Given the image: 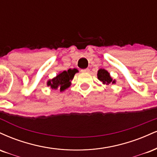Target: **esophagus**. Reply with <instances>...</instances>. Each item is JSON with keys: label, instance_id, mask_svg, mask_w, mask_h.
I'll return each instance as SVG.
<instances>
[{"label": "esophagus", "instance_id": "34e87169", "mask_svg": "<svg viewBox=\"0 0 157 157\" xmlns=\"http://www.w3.org/2000/svg\"><path fill=\"white\" fill-rule=\"evenodd\" d=\"M81 71L83 72V73H89L90 69H88V68H86V69H82Z\"/></svg>", "mask_w": 157, "mask_h": 157}]
</instances>
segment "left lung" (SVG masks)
Segmentation results:
<instances>
[{"instance_id":"obj_1","label":"left lung","mask_w":157,"mask_h":157,"mask_svg":"<svg viewBox=\"0 0 157 157\" xmlns=\"http://www.w3.org/2000/svg\"><path fill=\"white\" fill-rule=\"evenodd\" d=\"M98 78L106 84H109L112 83L115 84V80H112L109 73L104 69H100L98 71Z\"/></svg>"}]
</instances>
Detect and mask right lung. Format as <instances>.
<instances>
[{
    "label": "right lung",
    "instance_id": "right-lung-1",
    "mask_svg": "<svg viewBox=\"0 0 157 157\" xmlns=\"http://www.w3.org/2000/svg\"><path fill=\"white\" fill-rule=\"evenodd\" d=\"M77 72L78 71L75 68L62 72L52 80H49L48 82V86H51V89L53 90L59 89L60 90V91H63L69 87L71 85V81L73 78L75 73Z\"/></svg>",
    "mask_w": 157,
    "mask_h": 157
}]
</instances>
